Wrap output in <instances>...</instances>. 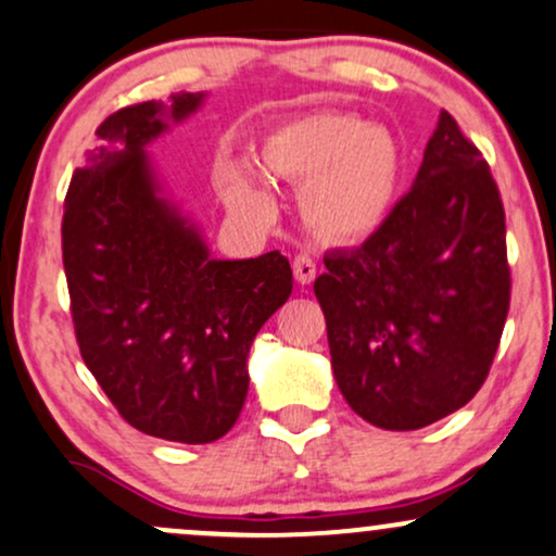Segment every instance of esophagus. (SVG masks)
<instances>
[{
  "instance_id": "1",
  "label": "esophagus",
  "mask_w": 556,
  "mask_h": 556,
  "mask_svg": "<svg viewBox=\"0 0 556 556\" xmlns=\"http://www.w3.org/2000/svg\"><path fill=\"white\" fill-rule=\"evenodd\" d=\"M292 274H295L298 285H311L316 279V261L311 256H298L292 261Z\"/></svg>"
}]
</instances>
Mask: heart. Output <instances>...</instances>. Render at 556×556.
<instances>
[{
  "instance_id": "heart-1",
  "label": "heart",
  "mask_w": 556,
  "mask_h": 556,
  "mask_svg": "<svg viewBox=\"0 0 556 556\" xmlns=\"http://www.w3.org/2000/svg\"><path fill=\"white\" fill-rule=\"evenodd\" d=\"M261 164L300 185L305 227L327 245H358L379 232L397 201L402 149L384 127L348 112H314L277 125L261 143ZM225 198L235 212L266 214L269 195L248 164H229Z\"/></svg>"
}]
</instances>
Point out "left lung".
I'll use <instances>...</instances> for the list:
<instances>
[{"label":"left lung","mask_w":556,"mask_h":556,"mask_svg":"<svg viewBox=\"0 0 556 556\" xmlns=\"http://www.w3.org/2000/svg\"><path fill=\"white\" fill-rule=\"evenodd\" d=\"M324 264L314 292L331 371L363 420L416 431L473 400L500 348L509 269L500 190L450 114L387 225Z\"/></svg>","instance_id":"1"}]
</instances>
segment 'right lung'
<instances>
[{
    "label": "right lung",
    "mask_w": 556,
    "mask_h": 556,
    "mask_svg": "<svg viewBox=\"0 0 556 556\" xmlns=\"http://www.w3.org/2000/svg\"><path fill=\"white\" fill-rule=\"evenodd\" d=\"M203 101V91H180L110 114L75 169L62 219L88 371L127 424L180 444L216 442L232 429L251 381V344L292 292L279 251L212 258L146 151Z\"/></svg>",
    "instance_id": "1"
}]
</instances>
